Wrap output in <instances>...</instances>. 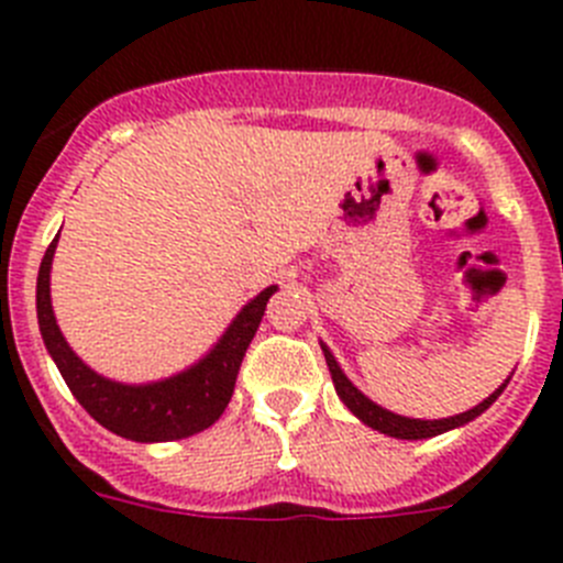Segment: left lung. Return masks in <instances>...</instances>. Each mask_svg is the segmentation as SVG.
Wrapping results in <instances>:
<instances>
[{
  "label": "left lung",
  "mask_w": 563,
  "mask_h": 563,
  "mask_svg": "<svg viewBox=\"0 0 563 563\" xmlns=\"http://www.w3.org/2000/svg\"><path fill=\"white\" fill-rule=\"evenodd\" d=\"M321 350H324L327 366H330L332 383H335V391H338V397L343 400V406H346V409H350L352 415L363 422V426H369V429L380 431V434H386V437H395V440H429V437L445 434V431H451V429H460V426H465V422L476 420L482 411L490 409V406L496 402V397H499L501 391H505L507 383H510V377H514V375L507 377V380L501 383L494 395L485 397V400H482L479 406H474V409L462 411V415L442 417V420H415V417L395 415V411L383 409V406L372 402L369 397L363 395L355 383L350 380V377L343 375V369L338 366V361H335V355L330 352V346H327V343H321Z\"/></svg>",
  "instance_id": "1"
}]
</instances>
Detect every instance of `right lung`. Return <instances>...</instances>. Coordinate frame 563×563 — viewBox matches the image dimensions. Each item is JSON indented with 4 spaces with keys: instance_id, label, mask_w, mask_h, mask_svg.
<instances>
[{
    "instance_id": "add662e5",
    "label": "right lung",
    "mask_w": 563,
    "mask_h": 563,
    "mask_svg": "<svg viewBox=\"0 0 563 563\" xmlns=\"http://www.w3.org/2000/svg\"><path fill=\"white\" fill-rule=\"evenodd\" d=\"M56 245L58 236L49 242L42 267H38V330H42L44 346H47L49 357L56 361L64 383L89 411V417L101 422L112 434L134 442L183 440V437L200 434L220 420L225 406L231 402L245 350L262 324L267 298L278 287L271 285L256 298H251L228 324L220 341L188 369L152 383H118L89 369L58 330L53 301H49V267H53Z\"/></svg>"
}]
</instances>
